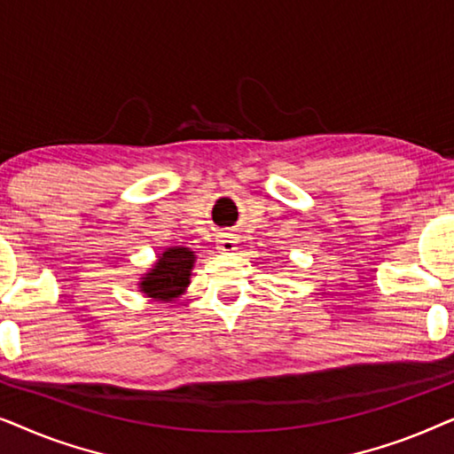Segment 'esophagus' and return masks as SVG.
<instances>
[{
  "instance_id": "obj_1",
  "label": "esophagus",
  "mask_w": 454,
  "mask_h": 454,
  "mask_svg": "<svg viewBox=\"0 0 454 454\" xmlns=\"http://www.w3.org/2000/svg\"><path fill=\"white\" fill-rule=\"evenodd\" d=\"M235 244H238V241H235L233 238L221 239V250H223V252H233V250H235Z\"/></svg>"
}]
</instances>
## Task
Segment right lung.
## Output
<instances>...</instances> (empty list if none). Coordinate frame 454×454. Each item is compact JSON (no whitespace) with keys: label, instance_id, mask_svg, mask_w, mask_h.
Segmentation results:
<instances>
[{"label":"right lung","instance_id":"right-lung-1","mask_svg":"<svg viewBox=\"0 0 454 454\" xmlns=\"http://www.w3.org/2000/svg\"><path fill=\"white\" fill-rule=\"evenodd\" d=\"M192 266H194V252L188 247H169L163 256H159L154 269L142 277L140 287L148 297L171 301L188 287Z\"/></svg>","mask_w":454,"mask_h":454}]
</instances>
